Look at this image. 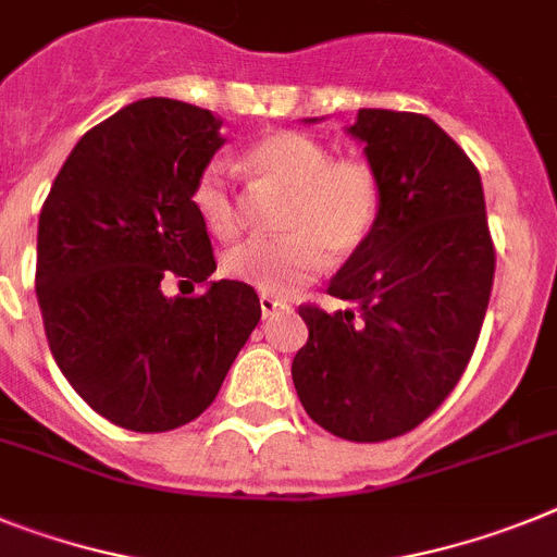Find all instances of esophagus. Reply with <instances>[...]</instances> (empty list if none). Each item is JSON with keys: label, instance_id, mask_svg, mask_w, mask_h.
Returning <instances> with one entry per match:
<instances>
[{"label": "esophagus", "instance_id": "34e87169", "mask_svg": "<svg viewBox=\"0 0 557 557\" xmlns=\"http://www.w3.org/2000/svg\"><path fill=\"white\" fill-rule=\"evenodd\" d=\"M283 308H288L283 300H274V297H269V294H260V314H263V320H269L271 314H277V311H283Z\"/></svg>", "mask_w": 557, "mask_h": 557}]
</instances>
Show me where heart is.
<instances>
[{
	"instance_id": "obj_1",
	"label": "heart",
	"mask_w": 557,
	"mask_h": 557,
	"mask_svg": "<svg viewBox=\"0 0 557 557\" xmlns=\"http://www.w3.org/2000/svg\"><path fill=\"white\" fill-rule=\"evenodd\" d=\"M246 163L260 181L286 189L280 207V237L246 240L223 257L232 280L269 297L300 292L325 269L331 257L362 249L380 221V175L362 158H334L331 149L306 133L280 129L257 138ZM191 207L212 235L235 237L243 226L228 163L214 158L191 184Z\"/></svg>"
}]
</instances>
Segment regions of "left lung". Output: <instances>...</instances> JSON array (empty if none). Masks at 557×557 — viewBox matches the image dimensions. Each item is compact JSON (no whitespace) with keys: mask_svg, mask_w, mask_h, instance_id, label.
<instances>
[{"mask_svg":"<svg viewBox=\"0 0 557 557\" xmlns=\"http://www.w3.org/2000/svg\"><path fill=\"white\" fill-rule=\"evenodd\" d=\"M348 133L380 175V221L331 277V297L357 308L300 306L308 343L292 380L320 428L385 442L422 424L461 380L487 314L495 249L479 170L436 121L359 110Z\"/></svg>","mask_w":557,"mask_h":557,"instance_id":"obj_1","label":"left lung"}]
</instances>
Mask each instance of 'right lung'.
I'll return each instance as SVG.
<instances>
[{"label":"right lung","instance_id":"add662e5","mask_svg":"<svg viewBox=\"0 0 557 557\" xmlns=\"http://www.w3.org/2000/svg\"><path fill=\"white\" fill-rule=\"evenodd\" d=\"M221 119L175 98L127 104L82 141L39 214L36 297L55 366L96 413L135 433L198 419L260 320L255 288L218 269L191 184ZM207 282L198 298L162 283Z\"/></svg>","mask_w":557,"mask_h":557}]
</instances>
